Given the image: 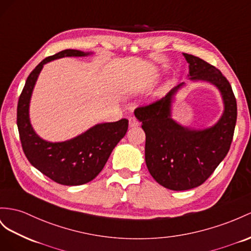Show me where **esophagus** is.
I'll list each match as a JSON object with an SVG mask.
<instances>
[{
    "label": "esophagus",
    "mask_w": 251,
    "mask_h": 251,
    "mask_svg": "<svg viewBox=\"0 0 251 251\" xmlns=\"http://www.w3.org/2000/svg\"><path fill=\"white\" fill-rule=\"evenodd\" d=\"M139 125L140 123L136 118H129V127H137Z\"/></svg>",
    "instance_id": "esophagus-1"
}]
</instances>
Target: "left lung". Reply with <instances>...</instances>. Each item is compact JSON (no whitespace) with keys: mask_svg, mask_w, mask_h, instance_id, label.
Wrapping results in <instances>:
<instances>
[{"mask_svg":"<svg viewBox=\"0 0 251 251\" xmlns=\"http://www.w3.org/2000/svg\"><path fill=\"white\" fill-rule=\"evenodd\" d=\"M191 80L214 85L222 94L224 113L205 129H190L171 118L174 95L184 82L150 105L138 107L136 118L145 131V162L151 175L173 191L194 189L212 175L227 156L233 139L237 107L232 88L220 70L196 56L184 54Z\"/></svg>","mask_w":251,"mask_h":251,"instance_id":"left-lung-1","label":"left lung"}]
</instances>
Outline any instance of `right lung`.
<instances>
[{"instance_id":"add662e5","label":"right lung","mask_w":251,"mask_h":251,"mask_svg":"<svg viewBox=\"0 0 251 251\" xmlns=\"http://www.w3.org/2000/svg\"><path fill=\"white\" fill-rule=\"evenodd\" d=\"M91 53L64 50L47 57L31 71L17 108V125L23 151L30 164L53 181L63 185H80L98 176L113 149L128 129V120L98 124L64 142H48L31 127L29 101L38 76L46 63L61 57H83Z\"/></svg>"}]
</instances>
